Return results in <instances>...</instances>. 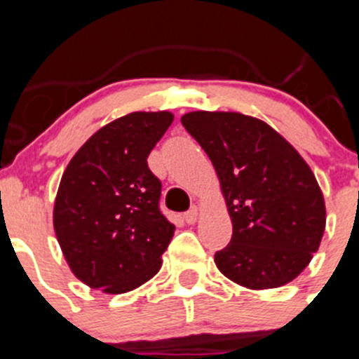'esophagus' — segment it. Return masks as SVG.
<instances>
[{"instance_id":"34e87169","label":"esophagus","mask_w":359,"mask_h":359,"mask_svg":"<svg viewBox=\"0 0 359 359\" xmlns=\"http://www.w3.org/2000/svg\"><path fill=\"white\" fill-rule=\"evenodd\" d=\"M198 215H199V208L198 207H192L189 212H187L185 215H183V219H185V223L194 224L196 221H198Z\"/></svg>"}]
</instances>
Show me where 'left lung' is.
<instances>
[{
	"label": "left lung",
	"mask_w": 359,
	"mask_h": 359,
	"mask_svg": "<svg viewBox=\"0 0 359 359\" xmlns=\"http://www.w3.org/2000/svg\"><path fill=\"white\" fill-rule=\"evenodd\" d=\"M182 123L210 158L233 226L215 253L219 271L257 291L297 278L325 230V201L306 160L255 116L192 111Z\"/></svg>",
	"instance_id": "obj_1"
}]
</instances>
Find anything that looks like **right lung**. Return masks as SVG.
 I'll use <instances>...</instances> for the list:
<instances>
[{
  "mask_svg": "<svg viewBox=\"0 0 359 359\" xmlns=\"http://www.w3.org/2000/svg\"><path fill=\"white\" fill-rule=\"evenodd\" d=\"M170 111H135L106 123L69 160L53 205V230L72 273L120 294L151 280L174 236L158 208L161 183L147 156Z\"/></svg>",
  "mask_w": 359,
  "mask_h": 359,
  "instance_id": "add662e5",
  "label": "right lung"
}]
</instances>
